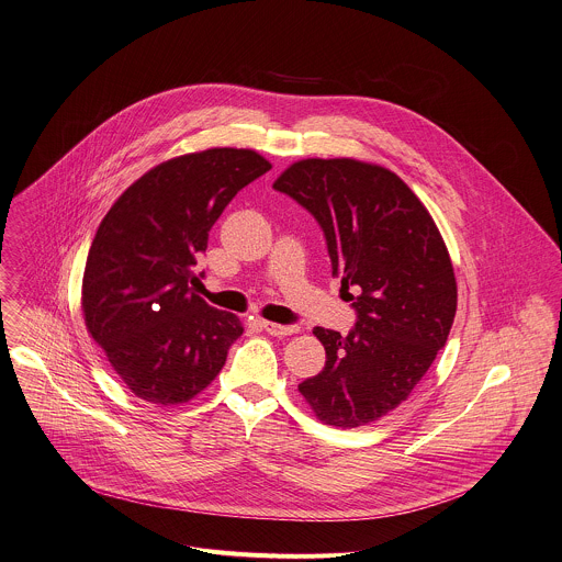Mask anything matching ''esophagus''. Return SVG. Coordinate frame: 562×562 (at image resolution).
Masks as SVG:
<instances>
[{
	"label": "esophagus",
	"mask_w": 562,
	"mask_h": 562,
	"mask_svg": "<svg viewBox=\"0 0 562 562\" xmlns=\"http://www.w3.org/2000/svg\"><path fill=\"white\" fill-rule=\"evenodd\" d=\"M262 329L271 336H291V334L300 331L297 325H280V323H273V321H262Z\"/></svg>",
	"instance_id": "34e87169"
}]
</instances>
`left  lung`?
<instances>
[{
    "instance_id": "8db88e82",
    "label": "left lung",
    "mask_w": 562,
    "mask_h": 562,
    "mask_svg": "<svg viewBox=\"0 0 562 562\" xmlns=\"http://www.w3.org/2000/svg\"><path fill=\"white\" fill-rule=\"evenodd\" d=\"M273 188L314 215L331 276L358 312L347 336L312 329L325 367L297 390L323 425H371L407 401L448 340L457 312L448 248L420 198L383 166L312 157Z\"/></svg>"
}]
</instances>
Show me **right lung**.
Listing matches in <instances>:
<instances>
[{
  "label": "right lung",
  "instance_id": "1",
  "mask_svg": "<svg viewBox=\"0 0 562 562\" xmlns=\"http://www.w3.org/2000/svg\"><path fill=\"white\" fill-rule=\"evenodd\" d=\"M271 170L250 148H206L150 168L121 193L88 251L81 311L126 387L157 407L195 398L244 334L189 286L198 251L239 189Z\"/></svg>",
  "mask_w": 562,
  "mask_h": 562
}]
</instances>
